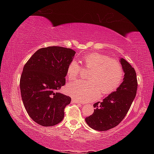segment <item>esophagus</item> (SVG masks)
Returning <instances> with one entry per match:
<instances>
[{
    "label": "esophagus",
    "mask_w": 154,
    "mask_h": 154,
    "mask_svg": "<svg viewBox=\"0 0 154 154\" xmlns=\"http://www.w3.org/2000/svg\"><path fill=\"white\" fill-rule=\"evenodd\" d=\"M72 103H76V104H81L79 101H78V100H76V99H74V98L72 99Z\"/></svg>",
    "instance_id": "esophagus-1"
}]
</instances>
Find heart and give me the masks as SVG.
I'll return each instance as SVG.
<instances>
[{"mask_svg": "<svg viewBox=\"0 0 154 154\" xmlns=\"http://www.w3.org/2000/svg\"><path fill=\"white\" fill-rule=\"evenodd\" d=\"M82 62L85 67L91 69L88 75L89 82L75 81L66 87L67 94L83 102L92 100L100 95L113 92L121 84L124 71L121 64L109 59L103 54L93 52L83 57ZM80 66L75 60L70 62L66 69L69 79H75L80 72Z\"/></svg>", "mask_w": 154, "mask_h": 154, "instance_id": "heart-1", "label": "heart"}]
</instances>
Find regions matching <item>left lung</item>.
<instances>
[{
  "instance_id": "1",
  "label": "left lung",
  "mask_w": 154,
  "mask_h": 154,
  "mask_svg": "<svg viewBox=\"0 0 154 154\" xmlns=\"http://www.w3.org/2000/svg\"><path fill=\"white\" fill-rule=\"evenodd\" d=\"M119 62L124 72L123 82L102 102L94 104L93 114L85 119L88 126L98 131H106L118 126L126 116L136 96V72L125 59L122 58Z\"/></svg>"
}]
</instances>
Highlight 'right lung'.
<instances>
[{
	"instance_id": "obj_1",
	"label": "right lung",
	"mask_w": 154,
	"mask_h": 154,
	"mask_svg": "<svg viewBox=\"0 0 154 154\" xmlns=\"http://www.w3.org/2000/svg\"><path fill=\"white\" fill-rule=\"evenodd\" d=\"M75 53L69 48L48 47L36 51L24 65L21 96L30 118L41 126H55L64 118L71 98L58 91L65 85L67 66Z\"/></svg>"
}]
</instances>
